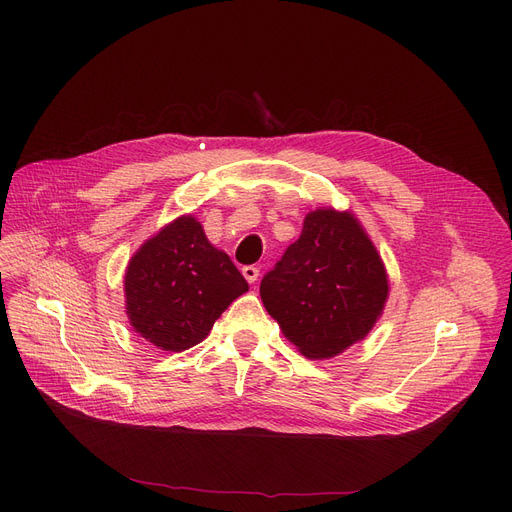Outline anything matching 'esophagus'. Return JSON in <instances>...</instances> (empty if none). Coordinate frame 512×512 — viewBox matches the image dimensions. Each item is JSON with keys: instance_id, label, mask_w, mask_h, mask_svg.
Here are the masks:
<instances>
[{"instance_id": "obj_1", "label": "esophagus", "mask_w": 512, "mask_h": 512, "mask_svg": "<svg viewBox=\"0 0 512 512\" xmlns=\"http://www.w3.org/2000/svg\"><path fill=\"white\" fill-rule=\"evenodd\" d=\"M242 276H245V280H247L249 284L257 282V278H259V267H257V265H245V267H242Z\"/></svg>"}]
</instances>
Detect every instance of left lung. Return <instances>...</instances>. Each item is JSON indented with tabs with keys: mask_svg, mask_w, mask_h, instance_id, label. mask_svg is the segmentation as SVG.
Returning a JSON list of instances; mask_svg holds the SVG:
<instances>
[{
	"mask_svg": "<svg viewBox=\"0 0 512 512\" xmlns=\"http://www.w3.org/2000/svg\"><path fill=\"white\" fill-rule=\"evenodd\" d=\"M388 276L353 213H307L299 240L261 280V301L307 359H330L363 340L382 315Z\"/></svg>",
	"mask_w": 512,
	"mask_h": 512,
	"instance_id": "obj_1",
	"label": "left lung"
}]
</instances>
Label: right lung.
<instances>
[{"label": "right lung", "instance_id": "add662e5", "mask_svg": "<svg viewBox=\"0 0 512 512\" xmlns=\"http://www.w3.org/2000/svg\"><path fill=\"white\" fill-rule=\"evenodd\" d=\"M247 290V280L211 245L193 215H182L145 240L124 276L130 326L172 353L199 344Z\"/></svg>", "mask_w": 512, "mask_h": 512}]
</instances>
